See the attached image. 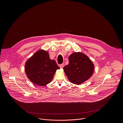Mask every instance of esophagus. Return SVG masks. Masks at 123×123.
Here are the masks:
<instances>
[{"label":"esophagus","instance_id":"esophagus-1","mask_svg":"<svg viewBox=\"0 0 123 123\" xmlns=\"http://www.w3.org/2000/svg\"><path fill=\"white\" fill-rule=\"evenodd\" d=\"M64 63L62 64H60L59 65V67L61 68H63L64 67Z\"/></svg>","mask_w":123,"mask_h":123}]
</instances>
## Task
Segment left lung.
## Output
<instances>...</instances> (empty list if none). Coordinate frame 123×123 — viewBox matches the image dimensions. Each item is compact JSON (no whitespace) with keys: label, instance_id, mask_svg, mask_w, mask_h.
<instances>
[{"label":"left lung","instance_id":"left-lung-1","mask_svg":"<svg viewBox=\"0 0 123 123\" xmlns=\"http://www.w3.org/2000/svg\"><path fill=\"white\" fill-rule=\"evenodd\" d=\"M69 59V64L64 66L63 69L71 82L80 84L92 76L94 65L87 56L82 53H73Z\"/></svg>","mask_w":123,"mask_h":123}]
</instances>
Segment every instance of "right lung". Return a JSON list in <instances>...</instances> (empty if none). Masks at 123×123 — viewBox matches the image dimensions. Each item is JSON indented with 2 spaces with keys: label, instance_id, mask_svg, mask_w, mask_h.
<instances>
[{
  "label": "right lung",
  "instance_id": "obj_1",
  "mask_svg": "<svg viewBox=\"0 0 123 123\" xmlns=\"http://www.w3.org/2000/svg\"><path fill=\"white\" fill-rule=\"evenodd\" d=\"M60 68L48 52L40 50L30 58L25 64V70L29 80L36 85L45 86L52 81L54 75Z\"/></svg>",
  "mask_w": 123,
  "mask_h": 123
}]
</instances>
